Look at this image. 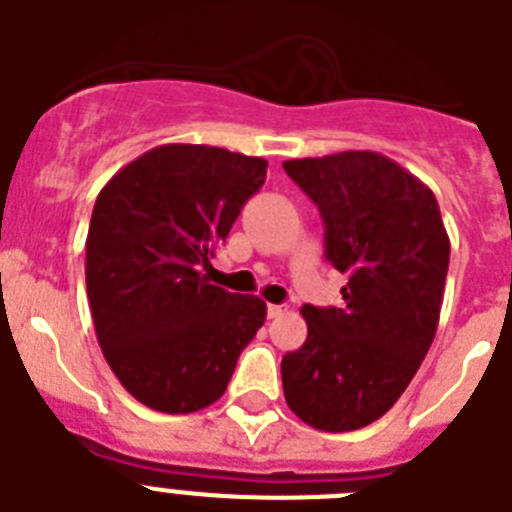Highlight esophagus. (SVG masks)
<instances>
[{
	"instance_id": "esophagus-1",
	"label": "esophagus",
	"mask_w": 512,
	"mask_h": 512,
	"mask_svg": "<svg viewBox=\"0 0 512 512\" xmlns=\"http://www.w3.org/2000/svg\"><path fill=\"white\" fill-rule=\"evenodd\" d=\"M284 310H287L284 305H266V315H269V318H282Z\"/></svg>"
}]
</instances>
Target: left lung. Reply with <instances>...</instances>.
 <instances>
[{"instance_id": "8db88e82", "label": "left lung", "mask_w": 512, "mask_h": 512, "mask_svg": "<svg viewBox=\"0 0 512 512\" xmlns=\"http://www.w3.org/2000/svg\"><path fill=\"white\" fill-rule=\"evenodd\" d=\"M318 205L325 259L348 274L343 307H302L307 338L282 359L284 400L328 433L364 428L400 400L431 348L449 271L433 192L374 151L284 161Z\"/></svg>"}]
</instances>
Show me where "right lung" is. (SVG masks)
<instances>
[{"instance_id": "obj_1", "label": "right lung", "mask_w": 512, "mask_h": 512, "mask_svg": "<svg viewBox=\"0 0 512 512\" xmlns=\"http://www.w3.org/2000/svg\"><path fill=\"white\" fill-rule=\"evenodd\" d=\"M266 161L166 143L122 166L94 202L87 295L102 354L120 384L158 413L220 400L266 302L210 284L215 248L259 192Z\"/></svg>"}]
</instances>
